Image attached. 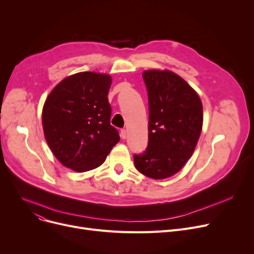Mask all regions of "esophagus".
<instances>
[{"label": "esophagus", "mask_w": 254, "mask_h": 254, "mask_svg": "<svg viewBox=\"0 0 254 254\" xmlns=\"http://www.w3.org/2000/svg\"><path fill=\"white\" fill-rule=\"evenodd\" d=\"M127 129H122L120 130V137H122L123 139H126L127 138Z\"/></svg>", "instance_id": "obj_1"}]
</instances>
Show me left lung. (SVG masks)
Returning a JSON list of instances; mask_svg holds the SVG:
<instances>
[{
    "instance_id": "8db88e82",
    "label": "left lung",
    "mask_w": 254,
    "mask_h": 254,
    "mask_svg": "<svg viewBox=\"0 0 254 254\" xmlns=\"http://www.w3.org/2000/svg\"><path fill=\"white\" fill-rule=\"evenodd\" d=\"M149 103L148 146L134 155L137 170L158 180L178 173L192 155L203 127L197 92L169 70L143 72Z\"/></svg>"
}]
</instances>
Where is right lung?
I'll return each mask as SVG.
<instances>
[{
    "mask_svg": "<svg viewBox=\"0 0 254 254\" xmlns=\"http://www.w3.org/2000/svg\"><path fill=\"white\" fill-rule=\"evenodd\" d=\"M108 74L80 72L63 79L43 106L44 137L58 161L75 172L100 167L120 137L110 125Z\"/></svg>",
    "mask_w": 254,
    "mask_h": 254,
    "instance_id": "add662e5",
    "label": "right lung"
}]
</instances>
